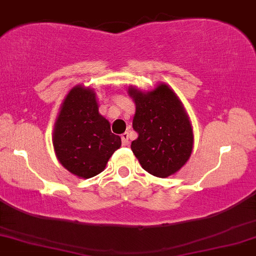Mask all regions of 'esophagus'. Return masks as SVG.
<instances>
[{
	"instance_id": "obj_1",
	"label": "esophagus",
	"mask_w": 256,
	"mask_h": 256,
	"mask_svg": "<svg viewBox=\"0 0 256 256\" xmlns=\"http://www.w3.org/2000/svg\"><path fill=\"white\" fill-rule=\"evenodd\" d=\"M128 137H130V134H128V132H124V134H122V146H128V143H130V140H128Z\"/></svg>"
}]
</instances>
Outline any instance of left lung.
I'll use <instances>...</instances> for the list:
<instances>
[{
    "mask_svg": "<svg viewBox=\"0 0 256 256\" xmlns=\"http://www.w3.org/2000/svg\"><path fill=\"white\" fill-rule=\"evenodd\" d=\"M128 95L136 104L132 126L138 138L131 143L134 156L155 177L176 174L194 148L192 126L180 98L165 83L152 91L131 85Z\"/></svg>",
    "mask_w": 256,
    "mask_h": 256,
    "instance_id": "left-lung-1",
    "label": "left lung"
}]
</instances>
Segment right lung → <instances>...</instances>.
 <instances>
[{
  "instance_id": "right-lung-1",
  "label": "right lung",
  "mask_w": 256,
  "mask_h": 256,
  "mask_svg": "<svg viewBox=\"0 0 256 256\" xmlns=\"http://www.w3.org/2000/svg\"><path fill=\"white\" fill-rule=\"evenodd\" d=\"M52 146L61 165L79 178L95 177L106 168L122 138L100 114L95 90L76 85L68 91L55 120Z\"/></svg>"
}]
</instances>
